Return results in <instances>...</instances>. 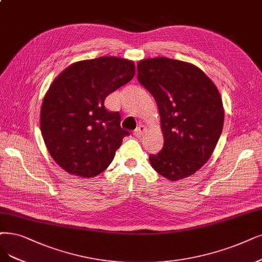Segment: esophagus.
I'll return each instance as SVG.
<instances>
[{
    "instance_id": "obj_1",
    "label": "esophagus",
    "mask_w": 262,
    "mask_h": 262,
    "mask_svg": "<svg viewBox=\"0 0 262 262\" xmlns=\"http://www.w3.org/2000/svg\"><path fill=\"white\" fill-rule=\"evenodd\" d=\"M147 132V127L144 125H139L138 127L134 130V135L136 137H140L142 135Z\"/></svg>"
}]
</instances>
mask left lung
I'll list each match as a JSON object with an SVG mask.
<instances>
[{"label":"left lung","mask_w":262,"mask_h":262,"mask_svg":"<svg viewBox=\"0 0 262 262\" xmlns=\"http://www.w3.org/2000/svg\"><path fill=\"white\" fill-rule=\"evenodd\" d=\"M137 71L158 103L164 136L151 166L171 181L189 177L209 160L224 127L217 87L196 66L166 57L140 60Z\"/></svg>","instance_id":"left-lung-1"}]
</instances>
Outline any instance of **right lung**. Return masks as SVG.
<instances>
[{
    "mask_svg": "<svg viewBox=\"0 0 262 262\" xmlns=\"http://www.w3.org/2000/svg\"><path fill=\"white\" fill-rule=\"evenodd\" d=\"M134 75L132 60L99 57L70 64L53 81L42 102L41 132L66 171L91 178L110 165L129 133L121 127L119 112L105 109L104 99Z\"/></svg>",
    "mask_w": 262,
    "mask_h": 262,
    "instance_id": "obj_1",
    "label": "right lung"
}]
</instances>
